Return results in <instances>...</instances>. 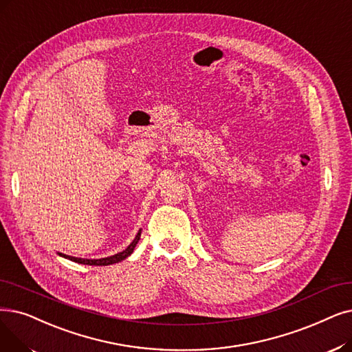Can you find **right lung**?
Returning <instances> with one entry per match:
<instances>
[{
	"mask_svg": "<svg viewBox=\"0 0 352 352\" xmlns=\"http://www.w3.org/2000/svg\"><path fill=\"white\" fill-rule=\"evenodd\" d=\"M140 237H141V230L138 232V234H136V237L133 239V241L129 244V246H128L124 252H120V253H118V254H113V256H111V257L96 258V261H95V258H94V261H90V258L72 257V256H66V254H62V253H58V254H60V256H63V257H66V258H69V261L76 262V263L90 265V266H108V265H113V263H118V262H120V261H124V258H126L128 256H131V253L133 252L135 246H136V244H138V241H140Z\"/></svg>",
	"mask_w": 352,
	"mask_h": 352,
	"instance_id": "obj_1",
	"label": "right lung"
}]
</instances>
